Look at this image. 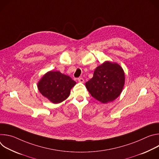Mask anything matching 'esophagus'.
<instances>
[{"label": "esophagus", "mask_w": 159, "mask_h": 159, "mask_svg": "<svg viewBox=\"0 0 159 159\" xmlns=\"http://www.w3.org/2000/svg\"><path fill=\"white\" fill-rule=\"evenodd\" d=\"M78 81H79V82L84 83V79L83 78H82V77H79V78H78Z\"/></svg>", "instance_id": "1"}]
</instances>
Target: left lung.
I'll use <instances>...</instances> for the list:
<instances>
[{
  "label": "left lung",
  "instance_id": "1",
  "mask_svg": "<svg viewBox=\"0 0 159 159\" xmlns=\"http://www.w3.org/2000/svg\"><path fill=\"white\" fill-rule=\"evenodd\" d=\"M124 84L122 68L117 63L106 61L96 68L93 77L85 83V86L94 98L107 103L120 96Z\"/></svg>",
  "mask_w": 159,
  "mask_h": 159
}]
</instances>
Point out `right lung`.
<instances>
[{
  "mask_svg": "<svg viewBox=\"0 0 159 159\" xmlns=\"http://www.w3.org/2000/svg\"><path fill=\"white\" fill-rule=\"evenodd\" d=\"M76 82L69 76L60 72L50 71L45 74L38 84L39 91L53 103H60L70 95Z\"/></svg>",
  "mask_w": 159,
  "mask_h": 159,
  "instance_id": "1",
  "label": "right lung"
}]
</instances>
